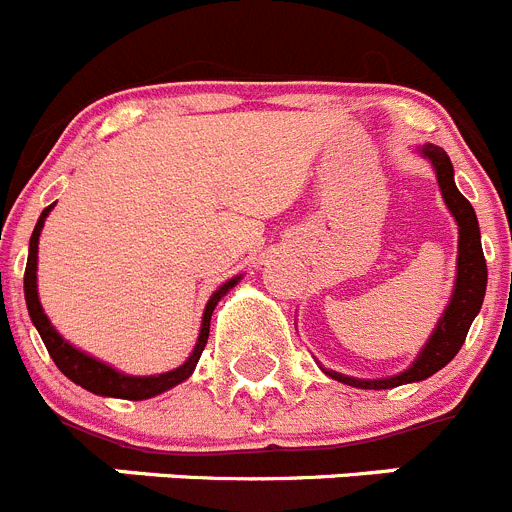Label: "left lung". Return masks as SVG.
<instances>
[{
  "instance_id": "obj_1",
  "label": "left lung",
  "mask_w": 512,
  "mask_h": 512,
  "mask_svg": "<svg viewBox=\"0 0 512 512\" xmlns=\"http://www.w3.org/2000/svg\"><path fill=\"white\" fill-rule=\"evenodd\" d=\"M423 155H426L436 168V178H439L441 196H444L446 206L454 214L459 224V260H457V285H454V296L451 303L446 306L444 319L436 326L434 336L428 339L426 349L421 352V357L413 362V367H408L400 375L388 377V380H354V377L339 375V372H329L334 380L347 382L352 388H365V390H388L405 385V382L426 380L434 372H439L441 367L449 365L451 359L457 357V352L462 349L464 339H467V331L472 326L474 316L480 313L482 301H485V288H487V262L482 255V242H480V224H477V216H474L472 204L459 193L457 183H454V168H451L449 155L436 145L423 147Z\"/></svg>"
}]
</instances>
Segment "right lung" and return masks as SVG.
I'll return each instance as SVG.
<instances>
[{"mask_svg": "<svg viewBox=\"0 0 512 512\" xmlns=\"http://www.w3.org/2000/svg\"><path fill=\"white\" fill-rule=\"evenodd\" d=\"M50 209H53V204H50L48 209H43L38 224H35V229H32L30 255H27V267H25V301H27V311H30L32 324H35V329H38L40 339H43L45 349H48V354L53 357L55 365H58V370H61L68 380H73L76 385H81V388L91 390V393L109 395V398H124V400L153 398V395L165 393L168 388H173V385L183 382L186 377H191V372L196 370V365H199L201 352H204V347H206V339H209L211 313H214L216 303L222 301L224 293L237 285L239 278L224 283L222 288L216 290L214 296L209 298V303H206V311H204V324H201L199 342H196V349H193L191 357L186 359V365H181L178 370L165 372V375H158V377L122 375V372L112 370V367H107L104 362H99V359L89 357V354H84V352H78V349H73L71 344L63 342V336L58 334L53 326H50L48 316L43 313V306H40V301H38L35 270H38V237H40V229H43L45 216H48Z\"/></svg>", "mask_w": 512, "mask_h": 512, "instance_id": "obj_1", "label": "right lung"}]
</instances>
